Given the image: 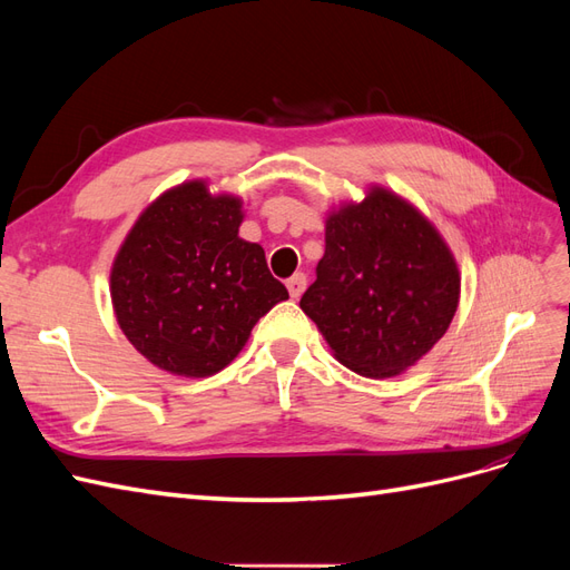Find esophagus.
Returning a JSON list of instances; mask_svg holds the SVG:
<instances>
[{
  "mask_svg": "<svg viewBox=\"0 0 570 570\" xmlns=\"http://www.w3.org/2000/svg\"><path fill=\"white\" fill-rule=\"evenodd\" d=\"M287 289H289L292 299L302 297V292L306 289V275H304V273H295V275H292V278L287 281Z\"/></svg>",
  "mask_w": 570,
  "mask_h": 570,
  "instance_id": "obj_1",
  "label": "esophagus"
}]
</instances>
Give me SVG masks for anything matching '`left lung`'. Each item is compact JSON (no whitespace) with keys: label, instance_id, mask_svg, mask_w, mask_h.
Returning a JSON list of instances; mask_svg holds the SVG:
<instances>
[{"label":"left lung","instance_id":"obj_1","mask_svg":"<svg viewBox=\"0 0 570 570\" xmlns=\"http://www.w3.org/2000/svg\"><path fill=\"white\" fill-rule=\"evenodd\" d=\"M459 287L454 256L438 230L375 187L325 220V254L299 306L344 366L392 377L446 333Z\"/></svg>","mask_w":570,"mask_h":570}]
</instances>
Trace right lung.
I'll use <instances>...</instances> for the list:
<instances>
[{
  "mask_svg": "<svg viewBox=\"0 0 570 570\" xmlns=\"http://www.w3.org/2000/svg\"><path fill=\"white\" fill-rule=\"evenodd\" d=\"M243 204L204 183L161 195L137 218L111 268L120 331L154 366L204 377L226 368L256 321L287 299L264 249L237 237Z\"/></svg>",
  "mask_w": 570,
  "mask_h": 570,
  "instance_id": "obj_1",
  "label": "right lung"
}]
</instances>
